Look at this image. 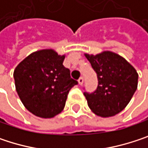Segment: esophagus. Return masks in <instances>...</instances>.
Listing matches in <instances>:
<instances>
[{
	"mask_svg": "<svg viewBox=\"0 0 148 148\" xmlns=\"http://www.w3.org/2000/svg\"><path fill=\"white\" fill-rule=\"evenodd\" d=\"M78 82H79V84L81 86V85L83 84V82H84V79H83V78H82V77H80V78L78 79Z\"/></svg>",
	"mask_w": 148,
	"mask_h": 148,
	"instance_id": "esophagus-1",
	"label": "esophagus"
}]
</instances>
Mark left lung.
Masks as SVG:
<instances>
[{
    "instance_id": "left-lung-1",
    "label": "left lung",
    "mask_w": 148,
    "mask_h": 148,
    "mask_svg": "<svg viewBox=\"0 0 148 148\" xmlns=\"http://www.w3.org/2000/svg\"><path fill=\"white\" fill-rule=\"evenodd\" d=\"M85 56L99 80L93 92H84L89 108L102 117L118 114L128 105L137 89L136 70L123 57L111 51L96 56L85 54Z\"/></svg>"
}]
</instances>
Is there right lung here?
Listing matches in <instances>:
<instances>
[{
  "label": "right lung",
  "instance_id": "add662e5",
  "mask_svg": "<svg viewBox=\"0 0 148 148\" xmlns=\"http://www.w3.org/2000/svg\"><path fill=\"white\" fill-rule=\"evenodd\" d=\"M65 56L41 49L25 58L14 69L17 93L33 115L51 118L64 109L70 89L78 84L62 63Z\"/></svg>",
  "mask_w": 148,
  "mask_h": 148
}]
</instances>
